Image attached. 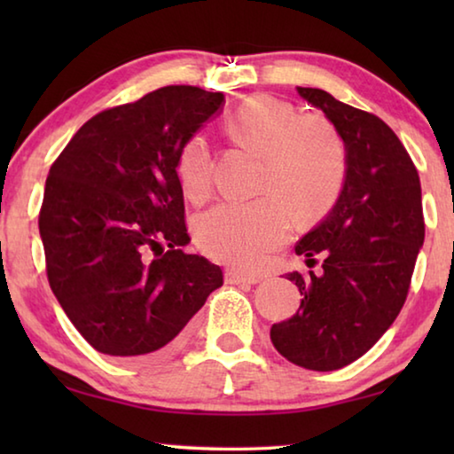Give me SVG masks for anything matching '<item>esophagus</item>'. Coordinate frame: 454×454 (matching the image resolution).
Here are the masks:
<instances>
[{"label":"esophagus","instance_id":"esophagus-1","mask_svg":"<svg viewBox=\"0 0 454 454\" xmlns=\"http://www.w3.org/2000/svg\"><path fill=\"white\" fill-rule=\"evenodd\" d=\"M224 276H226V282L228 284H258L260 280H262V276H260V274L234 270V268H230V270H226Z\"/></svg>","mask_w":454,"mask_h":454}]
</instances>
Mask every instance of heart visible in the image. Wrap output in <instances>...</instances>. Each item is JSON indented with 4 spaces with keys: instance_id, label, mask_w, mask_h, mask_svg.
Listing matches in <instances>:
<instances>
[{
    "instance_id": "1",
    "label": "heart",
    "mask_w": 454,
    "mask_h": 454,
    "mask_svg": "<svg viewBox=\"0 0 454 454\" xmlns=\"http://www.w3.org/2000/svg\"><path fill=\"white\" fill-rule=\"evenodd\" d=\"M228 132L242 148L262 156L254 202H222L196 220L204 254L238 268H256L286 240L290 212L310 222L333 208L348 172L347 144L338 128L317 112L272 96H254L230 114ZM214 158L204 134L180 145L176 174L190 200L212 190Z\"/></svg>"
}]
</instances>
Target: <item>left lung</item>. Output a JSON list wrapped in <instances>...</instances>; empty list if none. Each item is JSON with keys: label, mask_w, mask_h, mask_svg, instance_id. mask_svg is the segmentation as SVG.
<instances>
[{"label": "left lung", "mask_w": 454, "mask_h": 454, "mask_svg": "<svg viewBox=\"0 0 454 454\" xmlns=\"http://www.w3.org/2000/svg\"><path fill=\"white\" fill-rule=\"evenodd\" d=\"M320 107L347 144L348 172L326 220L296 244L298 254L322 256V274L290 272L301 309L276 322L270 340L309 371H338L371 350L409 296L425 216L417 166L398 136L371 112L325 90L298 88Z\"/></svg>", "instance_id": "1"}]
</instances>
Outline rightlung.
<instances>
[{"label": "right lung", "mask_w": 454, "mask_h": 454, "mask_svg": "<svg viewBox=\"0 0 454 454\" xmlns=\"http://www.w3.org/2000/svg\"><path fill=\"white\" fill-rule=\"evenodd\" d=\"M224 94L166 86L83 124L45 180L40 234L61 309L102 355H170L222 286L220 266L186 254L180 145Z\"/></svg>", "instance_id": "add662e5"}]
</instances>
